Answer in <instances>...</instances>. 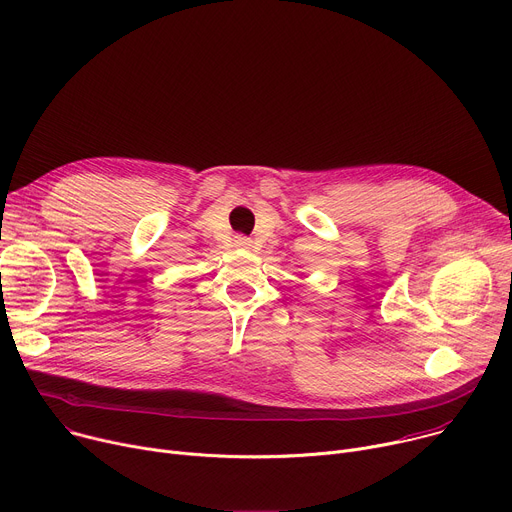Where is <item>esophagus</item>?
Returning a JSON list of instances; mask_svg holds the SVG:
<instances>
[{"label":"esophagus","mask_w":512,"mask_h":512,"mask_svg":"<svg viewBox=\"0 0 512 512\" xmlns=\"http://www.w3.org/2000/svg\"><path fill=\"white\" fill-rule=\"evenodd\" d=\"M235 245H237V247H243V249H249V247H251V241H249L247 237H241V235H239V237H235Z\"/></svg>","instance_id":"esophagus-1"}]
</instances>
